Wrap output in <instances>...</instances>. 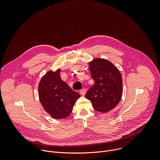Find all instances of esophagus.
I'll return each mask as SVG.
<instances>
[{
    "label": "esophagus",
    "instance_id": "obj_1",
    "mask_svg": "<svg viewBox=\"0 0 160 160\" xmlns=\"http://www.w3.org/2000/svg\"><path fill=\"white\" fill-rule=\"evenodd\" d=\"M86 92H87V90H86L85 88H83V89H82V90L80 91V94H81L82 96H83L85 95Z\"/></svg>",
    "mask_w": 160,
    "mask_h": 160
}]
</instances>
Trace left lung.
I'll use <instances>...</instances> for the list:
<instances>
[{"mask_svg": "<svg viewBox=\"0 0 160 160\" xmlns=\"http://www.w3.org/2000/svg\"><path fill=\"white\" fill-rule=\"evenodd\" d=\"M91 77L95 83L85 98L95 110L106 112L120 102L123 93L122 77L118 68L107 59L98 58L88 62Z\"/></svg>", "mask_w": 160, "mask_h": 160, "instance_id": "obj_1", "label": "left lung"}]
</instances>
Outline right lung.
<instances>
[{
	"mask_svg": "<svg viewBox=\"0 0 160 160\" xmlns=\"http://www.w3.org/2000/svg\"><path fill=\"white\" fill-rule=\"evenodd\" d=\"M61 70H50L39 82L38 96L45 111L54 119L69 116L80 94L73 90L60 77Z\"/></svg>",
	"mask_w": 160,
	"mask_h": 160,
	"instance_id": "add662e5",
	"label": "right lung"
}]
</instances>
